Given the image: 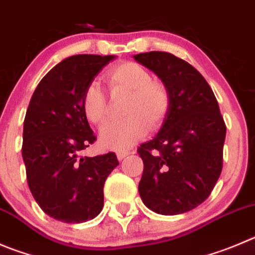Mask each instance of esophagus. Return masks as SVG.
Listing matches in <instances>:
<instances>
[{
	"label": "esophagus",
	"mask_w": 255,
	"mask_h": 255,
	"mask_svg": "<svg viewBox=\"0 0 255 255\" xmlns=\"http://www.w3.org/2000/svg\"><path fill=\"white\" fill-rule=\"evenodd\" d=\"M130 153H132V152L127 151V149H120V151L117 152V157H118V160L122 161L123 158H126L127 156H129Z\"/></svg>",
	"instance_id": "1"
}]
</instances>
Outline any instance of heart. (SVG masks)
<instances>
[{"label": "heart", "mask_w": 255, "mask_h": 255, "mask_svg": "<svg viewBox=\"0 0 255 255\" xmlns=\"http://www.w3.org/2000/svg\"><path fill=\"white\" fill-rule=\"evenodd\" d=\"M113 94H128L125 114L127 118L113 121L101 129V142L112 149H125L143 137L151 128L163 122L171 106V94L166 84L152 79V74L133 61L117 64L106 75ZM82 107L88 121L102 125L108 117V102L103 89L92 83L84 90Z\"/></svg>", "instance_id": "obj_1"}]
</instances>
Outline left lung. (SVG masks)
I'll return each instance as SVG.
<instances>
[{"instance_id": "1", "label": "left lung", "mask_w": 255, "mask_h": 255, "mask_svg": "<svg viewBox=\"0 0 255 255\" xmlns=\"http://www.w3.org/2000/svg\"><path fill=\"white\" fill-rule=\"evenodd\" d=\"M133 58L153 71L171 94L160 132L137 151L143 161L139 196L157 214L186 213L208 199L223 168L227 127L218 101L203 75L170 52Z\"/></svg>"}]
</instances>
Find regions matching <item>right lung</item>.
Returning <instances> with one entry per match:
<instances>
[{
	"label": "right lung",
	"mask_w": 255,
	"mask_h": 255,
	"mask_svg": "<svg viewBox=\"0 0 255 255\" xmlns=\"http://www.w3.org/2000/svg\"><path fill=\"white\" fill-rule=\"evenodd\" d=\"M114 55H74L45 75L23 121L22 158L30 191L45 214L64 223L92 220L103 187L120 165L114 152L83 156L97 139L83 112L84 90Z\"/></svg>",
	"instance_id": "right-lung-1"
}]
</instances>
